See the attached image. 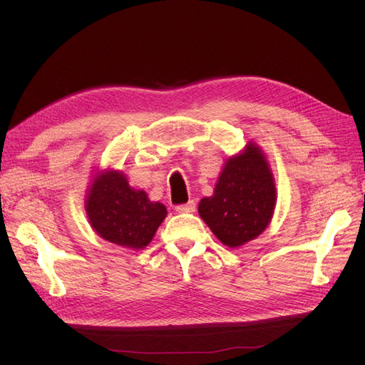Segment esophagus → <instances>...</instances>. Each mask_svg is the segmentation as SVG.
<instances>
[{
  "instance_id": "1",
  "label": "esophagus",
  "mask_w": 365,
  "mask_h": 365,
  "mask_svg": "<svg viewBox=\"0 0 365 365\" xmlns=\"http://www.w3.org/2000/svg\"><path fill=\"white\" fill-rule=\"evenodd\" d=\"M176 212H180V213H192V212H195V202L189 201V202H185V204L176 205Z\"/></svg>"
}]
</instances>
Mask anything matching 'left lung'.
<instances>
[{
    "instance_id": "1",
    "label": "left lung",
    "mask_w": 365,
    "mask_h": 365,
    "mask_svg": "<svg viewBox=\"0 0 365 365\" xmlns=\"http://www.w3.org/2000/svg\"><path fill=\"white\" fill-rule=\"evenodd\" d=\"M277 201L267 158L256 143L227 160L215 192L197 212L213 235L230 248L256 239L271 222Z\"/></svg>"
}]
</instances>
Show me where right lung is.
<instances>
[{
  "mask_svg": "<svg viewBox=\"0 0 365 365\" xmlns=\"http://www.w3.org/2000/svg\"><path fill=\"white\" fill-rule=\"evenodd\" d=\"M85 210L98 236L132 250L148 247L168 216L161 202H152L146 192L130 187L118 170L96 176L86 195Z\"/></svg>",
  "mask_w": 365,
  "mask_h": 365,
  "instance_id": "1",
  "label": "right lung"
}]
</instances>
